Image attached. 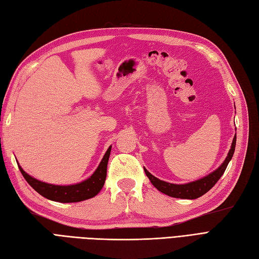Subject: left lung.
Returning <instances> with one entry per match:
<instances>
[{"label":"left lung","instance_id":"obj_1","mask_svg":"<svg viewBox=\"0 0 259 259\" xmlns=\"http://www.w3.org/2000/svg\"><path fill=\"white\" fill-rule=\"evenodd\" d=\"M235 144H236V134L232 141L231 149L229 150L227 158L225 159V161L221 163V165L218 167V169H215L211 173L207 174L206 177L196 181L190 182V183H185V184L169 183V182L159 180L158 178L153 177L151 173H149L145 169V167L144 170H145L146 176L150 180L151 184L155 186L158 191L167 195V196L182 198V199H196L202 196L204 194H206L208 191H210L213 187V185L222 177V174L225 173L229 162L231 161V159L233 157V153L235 150Z\"/></svg>","mask_w":259,"mask_h":259}]
</instances>
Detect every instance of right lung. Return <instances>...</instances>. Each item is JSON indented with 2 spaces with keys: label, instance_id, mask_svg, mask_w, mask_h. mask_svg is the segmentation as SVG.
I'll list each match as a JSON object with an SVG mask.
<instances>
[{
  "label": "right lung",
  "instance_id": "right-lung-1",
  "mask_svg": "<svg viewBox=\"0 0 259 259\" xmlns=\"http://www.w3.org/2000/svg\"><path fill=\"white\" fill-rule=\"evenodd\" d=\"M111 148H112V146H110L107 152L104 153L101 162L98 165L92 177L80 182V183L71 185H55L39 181L25 172L19 163L17 164L28 184L40 195H42L44 197L59 202H77L95 197L102 190L107 178V166Z\"/></svg>",
  "mask_w": 259,
  "mask_h": 259
}]
</instances>
